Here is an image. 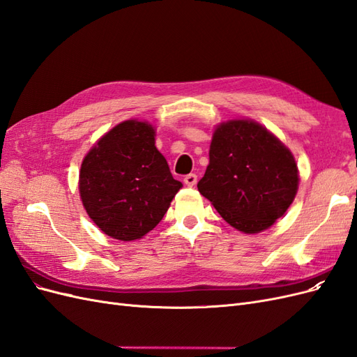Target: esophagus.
Instances as JSON below:
<instances>
[{
    "label": "esophagus",
    "instance_id": "34e87169",
    "mask_svg": "<svg viewBox=\"0 0 357 357\" xmlns=\"http://www.w3.org/2000/svg\"><path fill=\"white\" fill-rule=\"evenodd\" d=\"M197 181H198L197 174H188V176L185 177V185H186V186H189V188L195 186V185H197Z\"/></svg>",
    "mask_w": 357,
    "mask_h": 357
}]
</instances>
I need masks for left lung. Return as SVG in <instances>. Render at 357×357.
<instances>
[{"label":"left lung","instance_id":"1","mask_svg":"<svg viewBox=\"0 0 357 357\" xmlns=\"http://www.w3.org/2000/svg\"><path fill=\"white\" fill-rule=\"evenodd\" d=\"M298 181L294 155L271 132L252 121H231L214 131L198 190L235 229L256 234L286 213Z\"/></svg>","mask_w":357,"mask_h":357}]
</instances>
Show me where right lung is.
<instances>
[{"instance_id":"right-lung-1","label":"right lung","mask_w":357,"mask_h":357,"mask_svg":"<svg viewBox=\"0 0 357 357\" xmlns=\"http://www.w3.org/2000/svg\"><path fill=\"white\" fill-rule=\"evenodd\" d=\"M183 185L155 146V129L126 121L86 155L80 197L89 218L109 236L132 241L152 231Z\"/></svg>"}]
</instances>
